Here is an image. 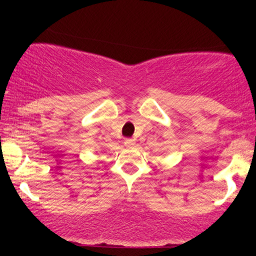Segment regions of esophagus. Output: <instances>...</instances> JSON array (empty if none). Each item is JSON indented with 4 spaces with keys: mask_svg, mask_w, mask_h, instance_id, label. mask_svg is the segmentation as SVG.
Here are the masks:
<instances>
[{
    "mask_svg": "<svg viewBox=\"0 0 256 256\" xmlns=\"http://www.w3.org/2000/svg\"><path fill=\"white\" fill-rule=\"evenodd\" d=\"M124 144L125 146H128V148H132V146L136 144V140H134V138H126L124 140Z\"/></svg>",
    "mask_w": 256,
    "mask_h": 256,
    "instance_id": "1",
    "label": "esophagus"
}]
</instances>
